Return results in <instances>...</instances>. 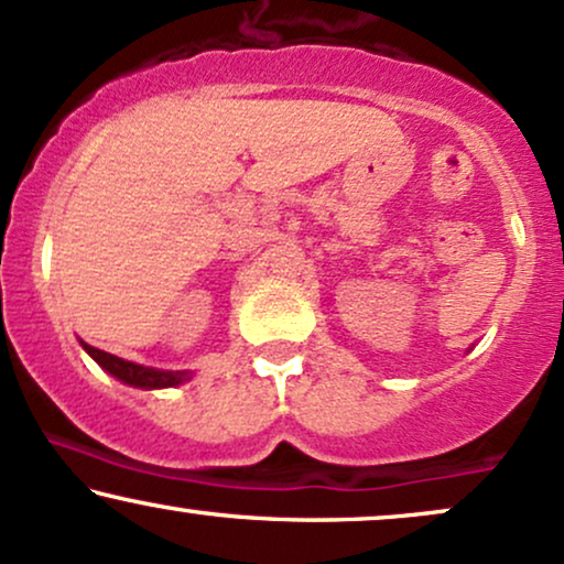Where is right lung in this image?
<instances>
[{"instance_id": "add662e5", "label": "right lung", "mask_w": 564, "mask_h": 564, "mask_svg": "<svg viewBox=\"0 0 564 564\" xmlns=\"http://www.w3.org/2000/svg\"><path fill=\"white\" fill-rule=\"evenodd\" d=\"M80 347H84L86 355L91 357L101 370L110 372V376L118 378L120 383L133 386V389H147V391L173 389V386H181V383L192 381V378H194L192 370H158V368H147V365L128 362V359L115 357V355H110V351H101V349L91 347V344H86V341H80Z\"/></svg>"}]
</instances>
